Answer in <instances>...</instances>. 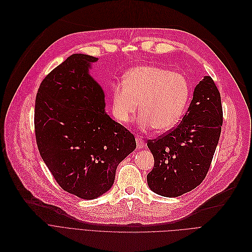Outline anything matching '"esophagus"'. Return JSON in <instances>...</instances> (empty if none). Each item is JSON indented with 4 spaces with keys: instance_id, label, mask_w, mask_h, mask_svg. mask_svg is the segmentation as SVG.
Instances as JSON below:
<instances>
[{
    "instance_id": "obj_1",
    "label": "esophagus",
    "mask_w": 252,
    "mask_h": 252,
    "mask_svg": "<svg viewBox=\"0 0 252 252\" xmlns=\"http://www.w3.org/2000/svg\"><path fill=\"white\" fill-rule=\"evenodd\" d=\"M143 147H146V143H145V140H143L141 137H136V148L138 150L142 149Z\"/></svg>"
}]
</instances>
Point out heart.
I'll return each instance as SVG.
<instances>
[{"label":"heart","instance_id":"b5f03b06","mask_svg":"<svg viewBox=\"0 0 252 252\" xmlns=\"http://www.w3.org/2000/svg\"><path fill=\"white\" fill-rule=\"evenodd\" d=\"M189 84L183 75L169 69L138 66L125 75V83L113 88V113L121 123H128L136 111L141 130L168 131L185 113L189 97Z\"/></svg>","mask_w":252,"mask_h":252}]
</instances>
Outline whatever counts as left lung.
Instances as JSON below:
<instances>
[{"label":"left lung","mask_w":252,"mask_h":252,"mask_svg":"<svg viewBox=\"0 0 252 252\" xmlns=\"http://www.w3.org/2000/svg\"><path fill=\"white\" fill-rule=\"evenodd\" d=\"M222 126L220 94L211 77L195 87L182 122L157 139H149L154 168L148 185L154 193L178 197L197 188L206 177Z\"/></svg>","instance_id":"8db88e82"}]
</instances>
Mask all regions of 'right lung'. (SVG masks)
<instances>
[{
    "label": "right lung",
    "mask_w": 252,
    "mask_h": 252,
    "mask_svg": "<svg viewBox=\"0 0 252 252\" xmlns=\"http://www.w3.org/2000/svg\"><path fill=\"white\" fill-rule=\"evenodd\" d=\"M96 57L73 54L42 81L34 104L41 157L67 193L91 200L109 190L116 169L136 148L134 135L104 112V93L89 75Z\"/></svg>",
    "instance_id": "right-lung-1"
}]
</instances>
